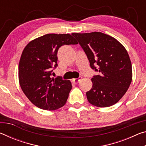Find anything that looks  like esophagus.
<instances>
[{
  "mask_svg": "<svg viewBox=\"0 0 146 146\" xmlns=\"http://www.w3.org/2000/svg\"><path fill=\"white\" fill-rule=\"evenodd\" d=\"M81 79H82V77H79L78 78H73L72 80H71V81H72V82H73V83L77 84L80 82V80H81Z\"/></svg>",
  "mask_w": 146,
  "mask_h": 146,
  "instance_id": "1",
  "label": "esophagus"
}]
</instances>
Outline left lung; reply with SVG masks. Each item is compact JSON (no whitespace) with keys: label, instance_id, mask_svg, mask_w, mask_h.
Here are the masks:
<instances>
[{"label":"left lung","instance_id":"left-lung-1","mask_svg":"<svg viewBox=\"0 0 146 146\" xmlns=\"http://www.w3.org/2000/svg\"><path fill=\"white\" fill-rule=\"evenodd\" d=\"M72 35L85 51L91 68L100 73L91 78L92 88L86 93L88 102L100 108L115 104L132 81V65L127 50L117 39L101 32Z\"/></svg>","mask_w":146,"mask_h":146}]
</instances>
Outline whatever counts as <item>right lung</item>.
I'll use <instances>...</instances> for the list:
<instances>
[{
  "instance_id": "1",
  "label": "right lung",
  "mask_w": 146,
  "mask_h": 146,
  "mask_svg": "<svg viewBox=\"0 0 146 146\" xmlns=\"http://www.w3.org/2000/svg\"><path fill=\"white\" fill-rule=\"evenodd\" d=\"M70 34H46L31 40L22 53L19 81L30 102L44 110H56L66 104L72 88L69 80L51 78L57 66V52L63 45L77 44Z\"/></svg>"
}]
</instances>
